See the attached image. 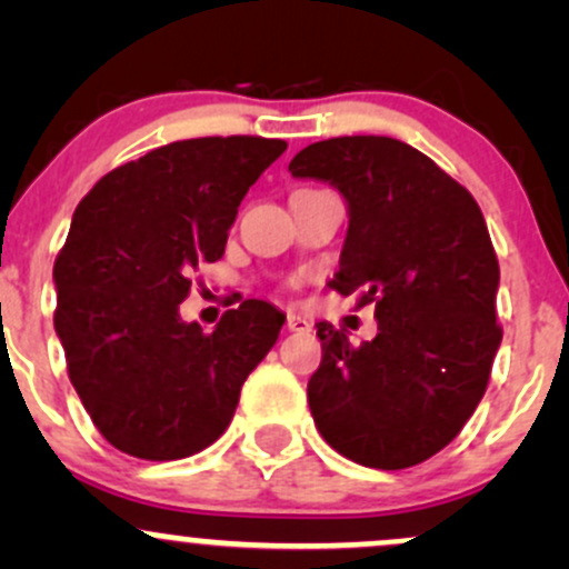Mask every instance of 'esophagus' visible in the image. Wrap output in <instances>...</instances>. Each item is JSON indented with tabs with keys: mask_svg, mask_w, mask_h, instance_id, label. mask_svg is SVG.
I'll return each mask as SVG.
<instances>
[{
	"mask_svg": "<svg viewBox=\"0 0 569 569\" xmlns=\"http://www.w3.org/2000/svg\"><path fill=\"white\" fill-rule=\"evenodd\" d=\"M286 327H289L291 332H311V321H308L306 317H300V313H289Z\"/></svg>",
	"mask_w": 569,
	"mask_h": 569,
	"instance_id": "1",
	"label": "esophagus"
}]
</instances>
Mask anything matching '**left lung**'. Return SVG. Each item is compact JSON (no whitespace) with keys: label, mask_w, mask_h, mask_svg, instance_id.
Returning <instances> with one entry per match:
<instances>
[{"label":"left lung","mask_w":569,"mask_h":569,"mask_svg":"<svg viewBox=\"0 0 569 569\" xmlns=\"http://www.w3.org/2000/svg\"><path fill=\"white\" fill-rule=\"evenodd\" d=\"M330 183L349 228L338 295L375 302L377 336L352 347L319 321L321 363L308 405L321 438L347 460L399 470L460 435L501 347L498 258L470 192L393 137H332L289 162Z\"/></svg>","instance_id":"left-lung-1"}]
</instances>
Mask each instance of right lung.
I'll return each mask as SVG.
<instances>
[{
	"mask_svg": "<svg viewBox=\"0 0 569 569\" xmlns=\"http://www.w3.org/2000/svg\"><path fill=\"white\" fill-rule=\"evenodd\" d=\"M283 151L263 137L170 142L114 168L73 211L54 261V330L84 410L123 455L181 460L214 443L278 341L286 313L263 300H244L211 332L178 306Z\"/></svg>",
	"mask_w": 569,
	"mask_h": 569,
	"instance_id": "1",
	"label": "right lung"
}]
</instances>
